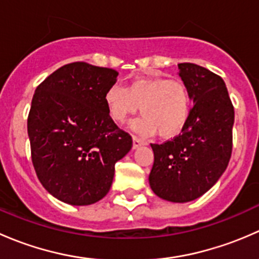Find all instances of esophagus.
<instances>
[{
  "label": "esophagus",
  "mask_w": 259,
  "mask_h": 259,
  "mask_svg": "<svg viewBox=\"0 0 259 259\" xmlns=\"http://www.w3.org/2000/svg\"><path fill=\"white\" fill-rule=\"evenodd\" d=\"M144 144H145L144 140H142L140 138H138L137 135H133V148L137 149V148H139L140 145H144Z\"/></svg>",
  "instance_id": "1"
}]
</instances>
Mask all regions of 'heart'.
<instances>
[{
  "label": "heart",
  "mask_w": 259,
  "mask_h": 259,
  "mask_svg": "<svg viewBox=\"0 0 259 259\" xmlns=\"http://www.w3.org/2000/svg\"><path fill=\"white\" fill-rule=\"evenodd\" d=\"M109 116L117 124L139 111L133 127L143 135L158 133L163 139L177 137L192 113L193 98L184 81L164 75H149L132 81L127 88L111 86L105 94Z\"/></svg>",
  "instance_id": "b5f03b06"
}]
</instances>
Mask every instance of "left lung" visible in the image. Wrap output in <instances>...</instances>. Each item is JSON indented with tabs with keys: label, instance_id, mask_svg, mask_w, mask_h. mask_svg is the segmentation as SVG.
<instances>
[{
	"label": "left lung",
	"instance_id": "left-lung-1",
	"mask_svg": "<svg viewBox=\"0 0 259 259\" xmlns=\"http://www.w3.org/2000/svg\"><path fill=\"white\" fill-rule=\"evenodd\" d=\"M194 106L179 135L151 144L149 183L169 202L194 200L210 189L227 169L233 148L234 108L223 79L199 65H178Z\"/></svg>",
	"mask_w": 259,
	"mask_h": 259
}]
</instances>
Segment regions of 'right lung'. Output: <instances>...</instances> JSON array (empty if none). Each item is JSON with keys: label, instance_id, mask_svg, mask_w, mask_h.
Masks as SVG:
<instances>
[{"label": "right lung", "instance_id": "add662e5", "mask_svg": "<svg viewBox=\"0 0 259 259\" xmlns=\"http://www.w3.org/2000/svg\"><path fill=\"white\" fill-rule=\"evenodd\" d=\"M117 72L77 61L36 88L27 117L31 159L50 194L71 205L105 197L115 164L132 149L129 133L109 116L105 94Z\"/></svg>", "mask_w": 259, "mask_h": 259}]
</instances>
